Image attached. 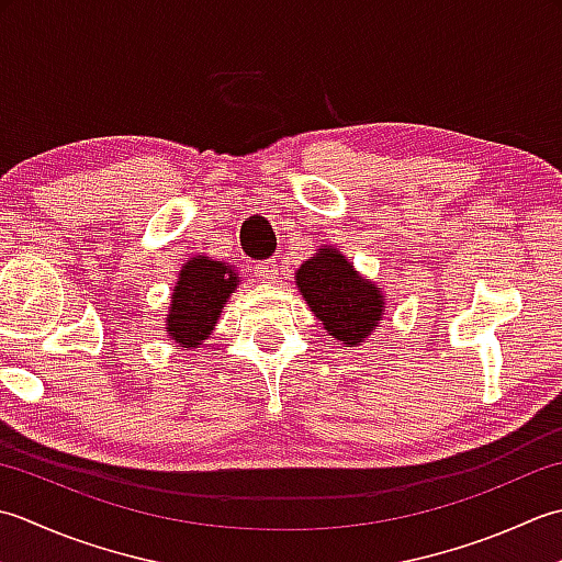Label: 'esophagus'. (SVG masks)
I'll use <instances>...</instances> for the list:
<instances>
[{"label":"esophagus","mask_w":562,"mask_h":562,"mask_svg":"<svg viewBox=\"0 0 562 562\" xmlns=\"http://www.w3.org/2000/svg\"><path fill=\"white\" fill-rule=\"evenodd\" d=\"M255 273H257L261 283H273V281L279 279V265H277V259L259 261V265L255 267Z\"/></svg>","instance_id":"1"}]
</instances>
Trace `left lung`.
Wrapping results in <instances>:
<instances>
[{"mask_svg": "<svg viewBox=\"0 0 562 562\" xmlns=\"http://www.w3.org/2000/svg\"><path fill=\"white\" fill-rule=\"evenodd\" d=\"M295 285L327 335L357 347L381 325L385 295L351 267L339 249L325 247L295 271Z\"/></svg>", "mask_w": 562, "mask_h": 562, "instance_id": "left-lung-1", "label": "left lung"}]
</instances>
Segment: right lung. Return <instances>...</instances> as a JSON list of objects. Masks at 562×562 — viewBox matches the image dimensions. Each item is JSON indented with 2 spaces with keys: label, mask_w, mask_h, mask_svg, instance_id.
<instances>
[{
  "label": "right lung",
  "mask_w": 562,
  "mask_h": 562,
  "mask_svg": "<svg viewBox=\"0 0 562 562\" xmlns=\"http://www.w3.org/2000/svg\"><path fill=\"white\" fill-rule=\"evenodd\" d=\"M239 285V273L225 261H213L203 255L191 257L179 271L171 293L165 331L179 347L196 349L209 339L231 293Z\"/></svg>",
  "instance_id": "obj_1"
}]
</instances>
